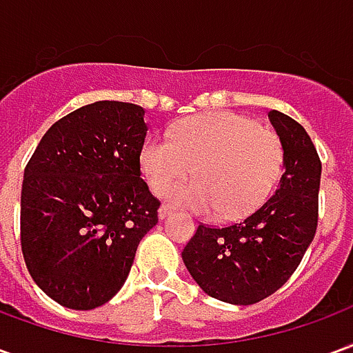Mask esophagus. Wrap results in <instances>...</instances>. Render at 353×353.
Returning <instances> with one entry per match:
<instances>
[{"label": "esophagus", "instance_id": "esophagus-1", "mask_svg": "<svg viewBox=\"0 0 353 353\" xmlns=\"http://www.w3.org/2000/svg\"><path fill=\"white\" fill-rule=\"evenodd\" d=\"M170 214H172V208H170L168 204H162V206L159 208V219H166Z\"/></svg>", "mask_w": 353, "mask_h": 353}]
</instances>
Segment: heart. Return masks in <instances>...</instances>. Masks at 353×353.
Listing matches in <instances>:
<instances>
[{"label":"heart","instance_id":"heart-1","mask_svg":"<svg viewBox=\"0 0 353 353\" xmlns=\"http://www.w3.org/2000/svg\"><path fill=\"white\" fill-rule=\"evenodd\" d=\"M281 164L280 138L229 111L181 121L170 139L149 138L139 151V168L154 194L194 168L199 179L169 186L168 202L202 215L221 212L227 219L252 214L270 196Z\"/></svg>","mask_w":353,"mask_h":353}]
</instances>
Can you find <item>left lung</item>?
Listing matches in <instances>:
<instances>
[{
    "label": "left lung",
    "mask_w": 353,
    "mask_h": 353,
    "mask_svg": "<svg viewBox=\"0 0 353 353\" xmlns=\"http://www.w3.org/2000/svg\"><path fill=\"white\" fill-rule=\"evenodd\" d=\"M283 149V176L272 196L244 221L223 229L199 225L183 263L204 293L229 304L272 295L295 272L318 227L321 162L301 124L268 113Z\"/></svg>",
    "instance_id": "left-lung-1"
}]
</instances>
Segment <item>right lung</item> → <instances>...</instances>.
I'll list each match as a JSON object with an SVG mask.
<instances>
[{"mask_svg": "<svg viewBox=\"0 0 353 353\" xmlns=\"http://www.w3.org/2000/svg\"><path fill=\"white\" fill-rule=\"evenodd\" d=\"M145 109L94 101L50 126L24 170L20 240L52 301L92 310L121 291L161 202L139 172Z\"/></svg>", "mask_w": 353, "mask_h": 353, "instance_id": "obj_1", "label": "right lung"}]
</instances>
